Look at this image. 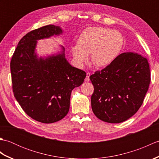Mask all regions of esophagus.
Returning <instances> with one entry per match:
<instances>
[{
    "instance_id": "34e87169",
    "label": "esophagus",
    "mask_w": 159,
    "mask_h": 159,
    "mask_svg": "<svg viewBox=\"0 0 159 159\" xmlns=\"http://www.w3.org/2000/svg\"><path fill=\"white\" fill-rule=\"evenodd\" d=\"M91 75V74L89 72H87V76L85 78V81L87 82H89V76Z\"/></svg>"
}]
</instances>
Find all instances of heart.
Returning <instances> with one entry per match:
<instances>
[{
  "mask_svg": "<svg viewBox=\"0 0 159 159\" xmlns=\"http://www.w3.org/2000/svg\"><path fill=\"white\" fill-rule=\"evenodd\" d=\"M124 43L123 37L116 31L92 26L84 30L72 46L73 57L79 66L88 59L93 66L105 67L112 63L119 55Z\"/></svg>",
  "mask_w": 159,
  "mask_h": 159,
  "instance_id": "b5f03b06",
  "label": "heart"
}]
</instances>
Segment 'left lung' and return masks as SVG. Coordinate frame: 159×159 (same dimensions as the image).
<instances>
[{"label":"left lung","mask_w":159,"mask_h":159,"mask_svg":"<svg viewBox=\"0 0 159 159\" xmlns=\"http://www.w3.org/2000/svg\"><path fill=\"white\" fill-rule=\"evenodd\" d=\"M89 79L94 88L91 98L93 113L106 122L121 123L143 104L150 83L149 63L139 54L121 53Z\"/></svg>","instance_id":"obj_1"}]
</instances>
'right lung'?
Here are the masks:
<instances>
[{"label":"right lung","instance_id":"right-lung-1","mask_svg":"<svg viewBox=\"0 0 159 159\" xmlns=\"http://www.w3.org/2000/svg\"><path fill=\"white\" fill-rule=\"evenodd\" d=\"M61 28L47 25L20 39L10 63L13 92L24 111L32 119L50 124L65 117L71 92L84 82L86 73L72 66L61 52L47 57L35 52L38 40L59 35Z\"/></svg>","mask_w":159,"mask_h":159}]
</instances>
